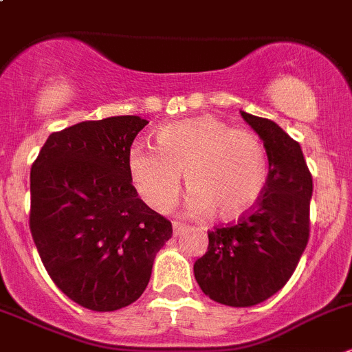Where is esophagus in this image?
<instances>
[{
  "mask_svg": "<svg viewBox=\"0 0 352 352\" xmlns=\"http://www.w3.org/2000/svg\"><path fill=\"white\" fill-rule=\"evenodd\" d=\"M172 228H173V236H179V234H182L184 231H187V226L182 224V222H177V221L173 222Z\"/></svg>",
  "mask_w": 352,
  "mask_h": 352,
  "instance_id": "obj_1",
  "label": "esophagus"
}]
</instances>
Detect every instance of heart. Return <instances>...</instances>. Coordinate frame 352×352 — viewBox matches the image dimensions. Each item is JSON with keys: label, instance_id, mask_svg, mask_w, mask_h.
<instances>
[{"label": "heart", "instance_id": "heart-1", "mask_svg": "<svg viewBox=\"0 0 352 352\" xmlns=\"http://www.w3.org/2000/svg\"><path fill=\"white\" fill-rule=\"evenodd\" d=\"M128 170L139 195L156 212L173 208L186 173L192 215L215 210L222 219H238L261 199L269 160L254 131L199 116L160 128L157 147L135 140L128 151Z\"/></svg>", "mask_w": 352, "mask_h": 352}]
</instances>
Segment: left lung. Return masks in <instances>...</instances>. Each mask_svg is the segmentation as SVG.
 <instances>
[{
    "mask_svg": "<svg viewBox=\"0 0 352 352\" xmlns=\"http://www.w3.org/2000/svg\"><path fill=\"white\" fill-rule=\"evenodd\" d=\"M241 116L267 151V186L236 224L208 231V250L195 262L203 294L232 307L261 304L287 285L309 241L313 196L300 144L274 121Z\"/></svg>",
    "mask_w": 352,
    "mask_h": 352,
    "instance_id": "8db88e82",
    "label": "left lung"
}]
</instances>
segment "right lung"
<instances>
[{"instance_id":"obj_1","label":"right lung","mask_w":352,"mask_h":352,"mask_svg":"<svg viewBox=\"0 0 352 352\" xmlns=\"http://www.w3.org/2000/svg\"><path fill=\"white\" fill-rule=\"evenodd\" d=\"M139 116L83 121L54 131L31 166L29 228L43 265L71 298L97 313L146 290L172 222L137 195L128 151Z\"/></svg>"}]
</instances>
